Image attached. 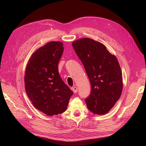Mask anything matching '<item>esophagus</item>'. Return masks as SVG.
<instances>
[{
    "label": "esophagus",
    "instance_id": "obj_1",
    "mask_svg": "<svg viewBox=\"0 0 146 146\" xmlns=\"http://www.w3.org/2000/svg\"><path fill=\"white\" fill-rule=\"evenodd\" d=\"M72 90L74 92V93H76V92H77V88L76 86L73 87V88H72Z\"/></svg>",
    "mask_w": 146,
    "mask_h": 146
}]
</instances>
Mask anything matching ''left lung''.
<instances>
[{"label": "left lung", "instance_id": "1", "mask_svg": "<svg viewBox=\"0 0 146 146\" xmlns=\"http://www.w3.org/2000/svg\"><path fill=\"white\" fill-rule=\"evenodd\" d=\"M72 46L89 77L91 94L85 99L88 110L102 115L111 110L121 97L122 71L115 55L99 41L90 38L79 39Z\"/></svg>", "mask_w": 146, "mask_h": 146}]
</instances>
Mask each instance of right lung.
Wrapping results in <instances>:
<instances>
[{
    "label": "right lung",
    "mask_w": 146,
    "mask_h": 146,
    "mask_svg": "<svg viewBox=\"0 0 146 146\" xmlns=\"http://www.w3.org/2000/svg\"><path fill=\"white\" fill-rule=\"evenodd\" d=\"M63 50L62 42H48L33 53L26 66V93L34 107L48 116L64 112L73 94L58 73Z\"/></svg>",
    "instance_id": "obj_1"
}]
</instances>
